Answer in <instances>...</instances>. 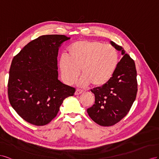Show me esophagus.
Instances as JSON below:
<instances>
[{
  "instance_id": "esophagus-1",
  "label": "esophagus",
  "mask_w": 159,
  "mask_h": 159,
  "mask_svg": "<svg viewBox=\"0 0 159 159\" xmlns=\"http://www.w3.org/2000/svg\"><path fill=\"white\" fill-rule=\"evenodd\" d=\"M82 93H83L82 90H79V89H76L75 93V95H79V94H80Z\"/></svg>"
}]
</instances>
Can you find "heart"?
<instances>
[{
  "label": "heart",
  "instance_id": "1",
  "mask_svg": "<svg viewBox=\"0 0 159 159\" xmlns=\"http://www.w3.org/2000/svg\"><path fill=\"white\" fill-rule=\"evenodd\" d=\"M68 54H61L58 66L62 80L66 84L75 83L80 74L81 87L91 84L93 87L105 84L114 75L119 64L116 49L97 40H79L68 48Z\"/></svg>",
  "mask_w": 159,
  "mask_h": 159
}]
</instances>
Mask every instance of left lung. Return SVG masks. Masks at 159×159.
I'll use <instances>...</instances> for the list:
<instances>
[{"mask_svg": "<svg viewBox=\"0 0 159 159\" xmlns=\"http://www.w3.org/2000/svg\"><path fill=\"white\" fill-rule=\"evenodd\" d=\"M111 44L123 57L111 79L102 87L90 90L95 102L87 109L90 119L102 126L114 125L128 114L138 90L134 61L122 47L112 41Z\"/></svg>", "mask_w": 159, "mask_h": 159, "instance_id": "8db88e82", "label": "left lung"}]
</instances>
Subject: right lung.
Returning a JSON list of instances; mask_svg holds the SVG:
<instances>
[{
  "instance_id": "right-lung-1",
  "label": "right lung",
  "mask_w": 159,
  "mask_h": 159,
  "mask_svg": "<svg viewBox=\"0 0 159 159\" xmlns=\"http://www.w3.org/2000/svg\"><path fill=\"white\" fill-rule=\"evenodd\" d=\"M65 35H43L14 57L9 71L8 97L22 119L36 126L49 123L57 115L64 99L75 89L58 79L57 57Z\"/></svg>"
}]
</instances>
